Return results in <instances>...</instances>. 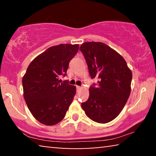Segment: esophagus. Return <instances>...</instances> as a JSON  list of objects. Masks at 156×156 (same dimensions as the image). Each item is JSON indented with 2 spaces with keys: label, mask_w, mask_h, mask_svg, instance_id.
<instances>
[{
  "label": "esophagus",
  "mask_w": 156,
  "mask_h": 156,
  "mask_svg": "<svg viewBox=\"0 0 156 156\" xmlns=\"http://www.w3.org/2000/svg\"><path fill=\"white\" fill-rule=\"evenodd\" d=\"M76 88H77V90H80L82 87L80 86H76Z\"/></svg>",
  "instance_id": "34e87169"
}]
</instances>
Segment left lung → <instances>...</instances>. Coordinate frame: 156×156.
I'll list each match as a JSON object with an SVG mask.
<instances>
[{
    "label": "left lung",
    "mask_w": 156,
    "mask_h": 156,
    "mask_svg": "<svg viewBox=\"0 0 156 156\" xmlns=\"http://www.w3.org/2000/svg\"><path fill=\"white\" fill-rule=\"evenodd\" d=\"M80 50L91 78H98L89 88V98L82 108L94 122H111L122 112L130 95L131 71L122 56L105 43L87 42Z\"/></svg>",
    "instance_id": "left-lung-1"
}]
</instances>
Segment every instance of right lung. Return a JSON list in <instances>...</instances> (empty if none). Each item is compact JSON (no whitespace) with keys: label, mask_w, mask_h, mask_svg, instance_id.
<instances>
[{"label":"right lung","mask_w":156,"mask_h":156,"mask_svg":"<svg viewBox=\"0 0 156 156\" xmlns=\"http://www.w3.org/2000/svg\"><path fill=\"white\" fill-rule=\"evenodd\" d=\"M79 44H60L35 58L23 78V96L31 114L41 123L54 125L65 118L76 94V87L60 76H67L69 63Z\"/></svg>","instance_id":"right-lung-1"}]
</instances>
